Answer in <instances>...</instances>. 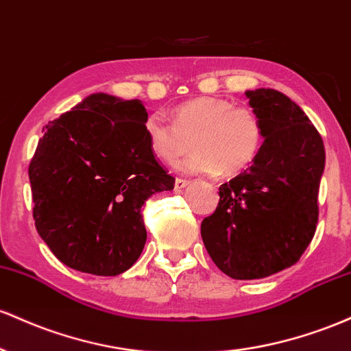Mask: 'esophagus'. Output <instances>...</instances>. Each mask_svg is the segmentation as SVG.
Listing matches in <instances>:
<instances>
[{"instance_id": "1", "label": "esophagus", "mask_w": 351, "mask_h": 351, "mask_svg": "<svg viewBox=\"0 0 351 351\" xmlns=\"http://www.w3.org/2000/svg\"><path fill=\"white\" fill-rule=\"evenodd\" d=\"M189 186V180L186 179H176V189L177 191H180V189L187 187Z\"/></svg>"}]
</instances>
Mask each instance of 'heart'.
I'll return each instance as SVG.
<instances>
[{
	"mask_svg": "<svg viewBox=\"0 0 351 351\" xmlns=\"http://www.w3.org/2000/svg\"><path fill=\"white\" fill-rule=\"evenodd\" d=\"M151 152L162 162H176L192 139L194 154L179 165L189 174L234 176L254 162L263 143V125L250 106H235L226 97L197 96L172 111L145 119Z\"/></svg>",
	"mask_w": 351,
	"mask_h": 351,
	"instance_id": "heart-1",
	"label": "heart"
}]
</instances>
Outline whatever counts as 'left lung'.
<instances>
[{
  "instance_id": "8db88e82",
  "label": "left lung",
  "mask_w": 351,
  "mask_h": 351,
  "mask_svg": "<svg viewBox=\"0 0 351 351\" xmlns=\"http://www.w3.org/2000/svg\"><path fill=\"white\" fill-rule=\"evenodd\" d=\"M263 125L249 169L219 189V207L204 219V245L223 274L255 280L289 269L312 242L324 141L300 106L275 89L245 90Z\"/></svg>"
}]
</instances>
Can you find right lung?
I'll return each instance as SVG.
<instances>
[{
  "label": "right lung",
  "mask_w": 351,
  "mask_h": 351,
  "mask_svg": "<svg viewBox=\"0 0 351 351\" xmlns=\"http://www.w3.org/2000/svg\"><path fill=\"white\" fill-rule=\"evenodd\" d=\"M143 101L89 94L43 131L29 164L38 234L64 265L114 277L147 239L141 208L176 179L147 145Z\"/></svg>",
  "instance_id": "1"
}]
</instances>
